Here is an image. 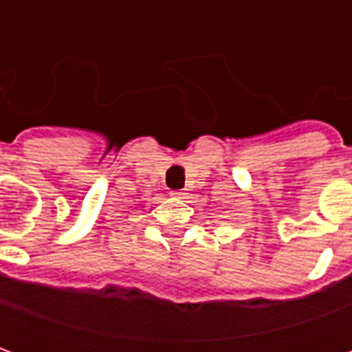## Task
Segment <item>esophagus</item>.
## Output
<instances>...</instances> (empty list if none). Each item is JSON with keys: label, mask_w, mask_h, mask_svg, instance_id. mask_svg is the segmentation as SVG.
<instances>
[{"label": "esophagus", "mask_w": 352, "mask_h": 352, "mask_svg": "<svg viewBox=\"0 0 352 352\" xmlns=\"http://www.w3.org/2000/svg\"><path fill=\"white\" fill-rule=\"evenodd\" d=\"M171 196H173V198L183 199L184 196H186V194H184V192H181V190H175V192H171Z\"/></svg>", "instance_id": "esophagus-1"}]
</instances>
